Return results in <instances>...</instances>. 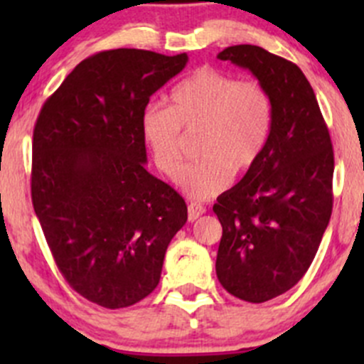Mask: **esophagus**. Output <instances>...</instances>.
Returning a JSON list of instances; mask_svg holds the SVG:
<instances>
[{"label": "esophagus", "mask_w": 364, "mask_h": 364, "mask_svg": "<svg viewBox=\"0 0 364 364\" xmlns=\"http://www.w3.org/2000/svg\"><path fill=\"white\" fill-rule=\"evenodd\" d=\"M205 213V208L203 204H197V203H192L188 204V220L190 222H196L199 216H203Z\"/></svg>", "instance_id": "esophagus-1"}]
</instances>
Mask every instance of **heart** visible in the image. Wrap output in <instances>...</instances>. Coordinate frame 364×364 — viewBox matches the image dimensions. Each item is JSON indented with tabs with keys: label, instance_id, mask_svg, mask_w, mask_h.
Segmentation results:
<instances>
[{
	"label": "heart",
	"instance_id": "heart-1",
	"mask_svg": "<svg viewBox=\"0 0 364 364\" xmlns=\"http://www.w3.org/2000/svg\"><path fill=\"white\" fill-rule=\"evenodd\" d=\"M171 105H149L141 117L142 137L156 168L178 179L186 135H199V161L185 168L179 185L197 200L211 199L255 168L269 141L273 104L257 80H240L213 67H200L176 84Z\"/></svg>",
	"mask_w": 364,
	"mask_h": 364
}]
</instances>
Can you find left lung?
<instances>
[{"label":"left lung","mask_w":364,"mask_h":364,"mask_svg":"<svg viewBox=\"0 0 364 364\" xmlns=\"http://www.w3.org/2000/svg\"><path fill=\"white\" fill-rule=\"evenodd\" d=\"M248 68L273 104L259 164L216 199L222 223L216 277L229 294L264 303L292 289L310 267L333 211L331 137L297 65L257 46L218 54Z\"/></svg>","instance_id":"8db88e82"}]
</instances>
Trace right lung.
<instances>
[{
	"instance_id": "1",
	"label": "right lung",
	"mask_w": 364,
	"mask_h": 364,
	"mask_svg": "<svg viewBox=\"0 0 364 364\" xmlns=\"http://www.w3.org/2000/svg\"><path fill=\"white\" fill-rule=\"evenodd\" d=\"M188 56L102 50L42 105L33 130L31 200L58 269L98 306L151 294L185 199L146 171L141 117Z\"/></svg>"
}]
</instances>
